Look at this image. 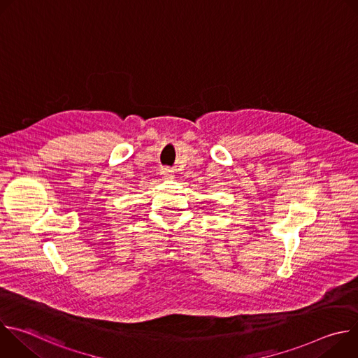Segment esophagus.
Here are the masks:
<instances>
[{"label":"esophagus","instance_id":"34e87169","mask_svg":"<svg viewBox=\"0 0 358 358\" xmlns=\"http://www.w3.org/2000/svg\"><path fill=\"white\" fill-rule=\"evenodd\" d=\"M162 174H163V177H164L166 180H173V178H174V171L170 170V169H164V170L162 171Z\"/></svg>","mask_w":358,"mask_h":358}]
</instances>
